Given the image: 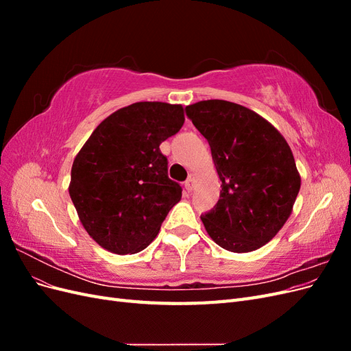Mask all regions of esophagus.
<instances>
[{"instance_id": "obj_1", "label": "esophagus", "mask_w": 351, "mask_h": 351, "mask_svg": "<svg viewBox=\"0 0 351 351\" xmlns=\"http://www.w3.org/2000/svg\"><path fill=\"white\" fill-rule=\"evenodd\" d=\"M195 180H196V176H195V174H190V176H189L187 182L184 183V187H186L187 192H192V190H193V186H195Z\"/></svg>"}]
</instances>
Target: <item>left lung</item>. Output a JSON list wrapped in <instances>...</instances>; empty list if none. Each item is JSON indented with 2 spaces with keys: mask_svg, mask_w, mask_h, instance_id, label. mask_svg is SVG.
<instances>
[{
  "mask_svg": "<svg viewBox=\"0 0 351 351\" xmlns=\"http://www.w3.org/2000/svg\"><path fill=\"white\" fill-rule=\"evenodd\" d=\"M186 112L208 141L221 180L215 209L200 217L206 232L228 252L258 250L284 227L299 195L289 143L262 115L234 102L199 101Z\"/></svg>",
  "mask_w": 351,
  "mask_h": 351,
  "instance_id": "8db88e82",
  "label": "left lung"
}]
</instances>
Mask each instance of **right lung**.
<instances>
[{"label":"right lung","mask_w":351,"mask_h":351,"mask_svg":"<svg viewBox=\"0 0 351 351\" xmlns=\"http://www.w3.org/2000/svg\"><path fill=\"white\" fill-rule=\"evenodd\" d=\"M183 123V105L134 102L108 115L74 158L69 193L83 228L105 250L142 252L182 199L159 145Z\"/></svg>","instance_id":"obj_1"}]
</instances>
